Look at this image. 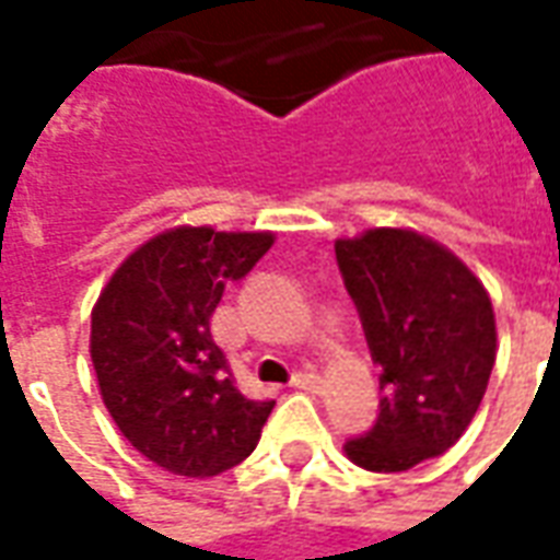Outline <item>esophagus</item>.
Returning <instances> with one entry per match:
<instances>
[{
  "mask_svg": "<svg viewBox=\"0 0 560 560\" xmlns=\"http://www.w3.org/2000/svg\"><path fill=\"white\" fill-rule=\"evenodd\" d=\"M293 387L305 389V393H320L324 389V377L315 375V372H300L293 377Z\"/></svg>",
  "mask_w": 560,
  "mask_h": 560,
  "instance_id": "34e87169",
  "label": "esophagus"
}]
</instances>
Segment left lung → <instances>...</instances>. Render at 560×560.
<instances>
[{
    "label": "left lung",
    "mask_w": 560,
    "mask_h": 560,
    "mask_svg": "<svg viewBox=\"0 0 560 560\" xmlns=\"http://www.w3.org/2000/svg\"><path fill=\"white\" fill-rule=\"evenodd\" d=\"M336 260L384 389L372 432L348 441L345 456L377 474L441 456L489 387L498 353L489 291L462 257L411 228L341 236Z\"/></svg>",
    "instance_id": "left-lung-1"
}]
</instances>
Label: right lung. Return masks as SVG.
<instances>
[{
    "label": "right lung",
    "mask_w": 560,
    "mask_h": 560,
    "mask_svg": "<svg viewBox=\"0 0 560 560\" xmlns=\"http://www.w3.org/2000/svg\"><path fill=\"white\" fill-rule=\"evenodd\" d=\"M272 243V231L179 224L138 245L92 305L90 357L104 408L159 468L203 480L260 441L276 401L240 393L209 320L228 281L243 279Z\"/></svg>",
    "instance_id": "right-lung-1"
}]
</instances>
